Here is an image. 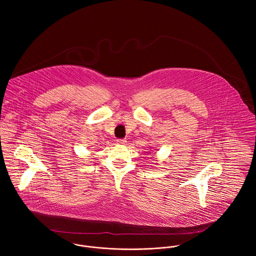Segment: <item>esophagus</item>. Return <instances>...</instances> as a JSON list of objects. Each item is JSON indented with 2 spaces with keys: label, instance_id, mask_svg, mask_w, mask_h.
Here are the masks:
<instances>
[{
  "label": "esophagus",
  "instance_id": "obj_1",
  "mask_svg": "<svg viewBox=\"0 0 256 256\" xmlns=\"http://www.w3.org/2000/svg\"><path fill=\"white\" fill-rule=\"evenodd\" d=\"M117 143L120 145H124L126 143V139H118Z\"/></svg>",
  "mask_w": 256,
  "mask_h": 256
}]
</instances>
